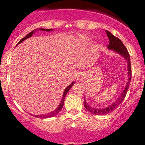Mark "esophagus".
Segmentation results:
<instances>
[{
  "label": "esophagus",
  "mask_w": 145,
  "mask_h": 145,
  "mask_svg": "<svg viewBox=\"0 0 145 145\" xmlns=\"http://www.w3.org/2000/svg\"><path fill=\"white\" fill-rule=\"evenodd\" d=\"M76 79H77V80H80V79H81V74L79 73L78 75H77Z\"/></svg>",
  "instance_id": "1"
}]
</instances>
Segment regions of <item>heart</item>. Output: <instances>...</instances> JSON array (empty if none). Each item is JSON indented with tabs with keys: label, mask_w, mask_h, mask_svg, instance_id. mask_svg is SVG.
I'll list each match as a JSON object with an SVG mask.
<instances>
[{
	"label": "heart",
	"mask_w": 145,
	"mask_h": 145,
	"mask_svg": "<svg viewBox=\"0 0 145 145\" xmlns=\"http://www.w3.org/2000/svg\"><path fill=\"white\" fill-rule=\"evenodd\" d=\"M79 40H80V41L82 42V43H87L89 39L86 36H80L79 38Z\"/></svg>",
	"instance_id": "b5f03b06"
}]
</instances>
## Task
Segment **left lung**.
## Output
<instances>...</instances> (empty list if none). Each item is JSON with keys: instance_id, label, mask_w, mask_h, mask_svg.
Masks as SVG:
<instances>
[{"instance_id": "8db88e82", "label": "left lung", "mask_w": 145, "mask_h": 145, "mask_svg": "<svg viewBox=\"0 0 145 145\" xmlns=\"http://www.w3.org/2000/svg\"><path fill=\"white\" fill-rule=\"evenodd\" d=\"M106 33L110 40V43L107 46V48L110 50H113L117 53L120 54L122 57H123L125 59L127 60L128 62V76H129V79H128L127 84L125 86V89L121 93V95L118 98L116 102H114L113 103L111 104L110 105L107 106V107H105V108H94L91 106H89L88 104L86 102V99H84V107H86L87 110H88L91 113L94 114V115H99V116H102V115H105V114H108L110 112H112V111L115 110L120 105V103L123 101L124 98L125 97V95L127 93L128 89H129V85H130V81L131 80V61H130V55H129V52H128L127 48H125L123 43L122 41L119 39L117 37L114 36L109 31L106 30Z\"/></svg>"}]
</instances>
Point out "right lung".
Segmentation results:
<instances>
[{
  "mask_svg": "<svg viewBox=\"0 0 145 145\" xmlns=\"http://www.w3.org/2000/svg\"><path fill=\"white\" fill-rule=\"evenodd\" d=\"M36 29H35V30H33V31L30 32V33H29V34H27L25 37H24V38H22V39H21L20 40V42L16 44V46H17L18 44H20V43H22V41H24L25 39H27V38H30V37L33 35V34H34V32L35 31ZM39 30H42V31H52V30H53L52 29H43V28H40V29H39ZM74 84V82H72L70 85H69L65 89V91H64L63 93V96H62V98H61V102H60V104L59 105V106L57 107V108L55 110L52 111V112H49V113L48 114H45V115H41V116H35V118H51V117H53V116H56L57 113H59V112L60 110H61V108L63 107V105H64V102H65V96H66V94L67 93V92L69 91V90H70V88H71V87L72 86V85Z\"/></svg>",
  "mask_w": 145,
  "mask_h": 145,
  "instance_id": "right-lung-1",
  "label": "right lung"
}]
</instances>
